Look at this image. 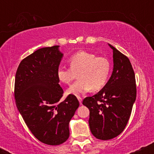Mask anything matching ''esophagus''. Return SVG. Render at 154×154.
I'll list each match as a JSON object with an SVG mask.
<instances>
[{
	"instance_id": "esophagus-1",
	"label": "esophagus",
	"mask_w": 154,
	"mask_h": 154,
	"mask_svg": "<svg viewBox=\"0 0 154 154\" xmlns=\"http://www.w3.org/2000/svg\"><path fill=\"white\" fill-rule=\"evenodd\" d=\"M77 99L79 100V103H80V104H82V98H81L80 96H77Z\"/></svg>"
}]
</instances>
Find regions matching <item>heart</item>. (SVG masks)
I'll list each match as a JSON object with an SVG mask.
<instances>
[{
    "label": "heart",
    "mask_w": 154,
    "mask_h": 154,
    "mask_svg": "<svg viewBox=\"0 0 154 154\" xmlns=\"http://www.w3.org/2000/svg\"><path fill=\"white\" fill-rule=\"evenodd\" d=\"M68 63L69 68L59 67L56 72L60 82L66 85L70 84L77 74L79 79L67 89L68 94L79 95L90 90L98 91L106 84L111 69L106 57L79 51L70 56Z\"/></svg>",
    "instance_id": "1"
}]
</instances>
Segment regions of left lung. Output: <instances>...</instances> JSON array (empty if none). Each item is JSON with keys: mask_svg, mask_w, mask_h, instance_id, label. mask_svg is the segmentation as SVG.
I'll return each instance as SVG.
<instances>
[{"mask_svg": "<svg viewBox=\"0 0 154 154\" xmlns=\"http://www.w3.org/2000/svg\"><path fill=\"white\" fill-rule=\"evenodd\" d=\"M113 49L114 70L110 79L97 94L82 101L90 110L89 126L96 138L107 140L125 130L136 98L135 76L130 60Z\"/></svg>", "mask_w": 154, "mask_h": 154, "instance_id": "obj_1", "label": "left lung"}]
</instances>
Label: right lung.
I'll use <instances>...</instances> for the list:
<instances>
[{"instance_id": "right-lung-1", "label": "right lung", "mask_w": 154, "mask_h": 154, "mask_svg": "<svg viewBox=\"0 0 154 154\" xmlns=\"http://www.w3.org/2000/svg\"><path fill=\"white\" fill-rule=\"evenodd\" d=\"M59 45L43 48L19 63L15 76L16 105L33 135L43 143L56 146L69 137V124L79 103L63 91L58 79L63 54Z\"/></svg>"}]
</instances>
